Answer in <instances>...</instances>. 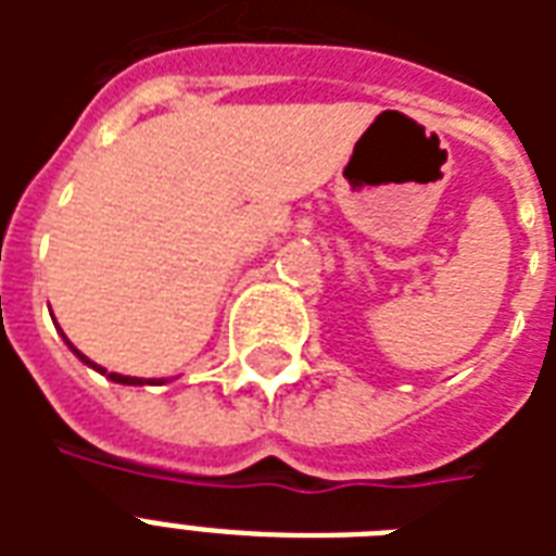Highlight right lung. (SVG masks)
Instances as JSON below:
<instances>
[{
	"instance_id": "obj_1",
	"label": "right lung",
	"mask_w": 556,
	"mask_h": 556,
	"mask_svg": "<svg viewBox=\"0 0 556 556\" xmlns=\"http://www.w3.org/2000/svg\"><path fill=\"white\" fill-rule=\"evenodd\" d=\"M65 342H67V339H65ZM67 349L74 351V354H77L79 361L86 363V366H91V369H94V372L106 375V369H103V366H98V363H91L89 357H86V354H83V351H77V349H74V345H71V342H67ZM106 378H110V381H115V384H127V387H142V384H166V378H130V375H118V372H110V375H106Z\"/></svg>"
}]
</instances>
